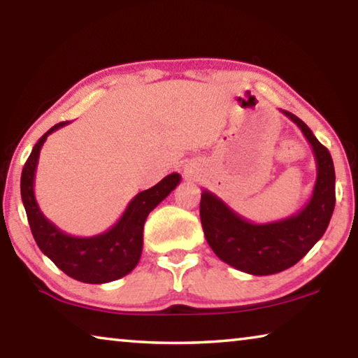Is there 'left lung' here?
<instances>
[{"instance_id": "left-lung-1", "label": "left lung", "mask_w": 358, "mask_h": 358, "mask_svg": "<svg viewBox=\"0 0 358 358\" xmlns=\"http://www.w3.org/2000/svg\"><path fill=\"white\" fill-rule=\"evenodd\" d=\"M301 129L314 151L317 178L308 203L292 217L253 223L207 189L201 196V221L210 248L226 264L252 275H271L292 268L308 253L330 224L334 210L331 155L301 119L283 111Z\"/></svg>"}]
</instances>
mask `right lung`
<instances>
[{"label": "right lung", "instance_id": "add662e5", "mask_svg": "<svg viewBox=\"0 0 358 358\" xmlns=\"http://www.w3.org/2000/svg\"><path fill=\"white\" fill-rule=\"evenodd\" d=\"M70 124L59 122L50 127L28 156L20 178V194L31 234L39 250L71 279L84 283H108L121 279L138 264L143 250V226L146 217L172 192L181 181L180 173H170L150 189L138 192L115 224L101 234L76 237L44 217L35 197V175L44 141L55 130Z\"/></svg>", "mask_w": 358, "mask_h": 358}]
</instances>
